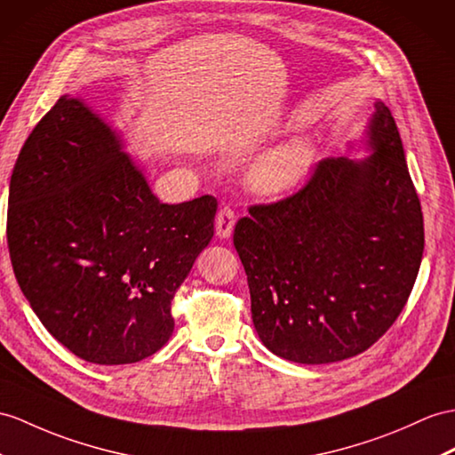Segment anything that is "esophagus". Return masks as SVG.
<instances>
[{"label":"esophagus","instance_id":"obj_1","mask_svg":"<svg viewBox=\"0 0 455 455\" xmlns=\"http://www.w3.org/2000/svg\"><path fill=\"white\" fill-rule=\"evenodd\" d=\"M235 226V212L229 206H224L216 216V235L220 239H228Z\"/></svg>","mask_w":455,"mask_h":455}]
</instances>
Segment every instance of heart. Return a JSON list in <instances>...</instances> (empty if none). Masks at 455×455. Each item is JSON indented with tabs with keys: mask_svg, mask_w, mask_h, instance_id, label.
Returning a JSON list of instances; mask_svg holds the SVG:
<instances>
[{
	"mask_svg": "<svg viewBox=\"0 0 455 455\" xmlns=\"http://www.w3.org/2000/svg\"><path fill=\"white\" fill-rule=\"evenodd\" d=\"M315 160V148L307 140H287L268 150L252 164L249 183L254 191L275 196L291 191L303 180Z\"/></svg>",
	"mask_w": 455,
	"mask_h": 455,
	"instance_id": "heart-1",
	"label": "heart"
}]
</instances>
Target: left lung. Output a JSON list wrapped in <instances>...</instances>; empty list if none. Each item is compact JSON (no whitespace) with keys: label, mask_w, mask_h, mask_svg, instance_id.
<instances>
[{"label":"left lung","mask_w":455,"mask_h":455,"mask_svg":"<svg viewBox=\"0 0 455 455\" xmlns=\"http://www.w3.org/2000/svg\"><path fill=\"white\" fill-rule=\"evenodd\" d=\"M363 142L369 156L323 160L301 191L251 206L235 226L254 330L282 359L326 364L359 355L413 290L423 212L380 100Z\"/></svg>","instance_id":"8db88e82"}]
</instances>
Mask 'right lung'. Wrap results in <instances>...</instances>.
<instances>
[{
  "instance_id": "obj_1",
  "label": "right lung",
  "mask_w": 455,
  "mask_h": 455,
  "mask_svg": "<svg viewBox=\"0 0 455 455\" xmlns=\"http://www.w3.org/2000/svg\"><path fill=\"white\" fill-rule=\"evenodd\" d=\"M218 203L164 204L119 132L61 96L32 129L9 183L15 278L76 357L129 364L173 334L172 299L214 235Z\"/></svg>"
}]
</instances>
